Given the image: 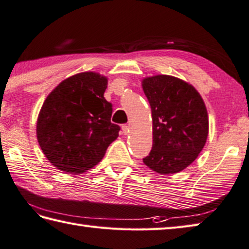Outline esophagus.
<instances>
[{"label": "esophagus", "instance_id": "34e87169", "mask_svg": "<svg viewBox=\"0 0 249 249\" xmlns=\"http://www.w3.org/2000/svg\"><path fill=\"white\" fill-rule=\"evenodd\" d=\"M122 130H123V134L124 135H127L129 133V126L128 125H123L122 126Z\"/></svg>", "mask_w": 249, "mask_h": 249}]
</instances>
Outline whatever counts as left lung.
I'll use <instances>...</instances> for the list:
<instances>
[{"label":"left lung","instance_id":"left-lung-1","mask_svg":"<svg viewBox=\"0 0 249 249\" xmlns=\"http://www.w3.org/2000/svg\"><path fill=\"white\" fill-rule=\"evenodd\" d=\"M152 112L153 144L143 163L162 175L181 172L198 157L208 136V115L198 91L170 75L142 81Z\"/></svg>","mask_w":249,"mask_h":249}]
</instances>
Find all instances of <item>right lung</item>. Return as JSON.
<instances>
[{"label": "right lung", "instance_id": "right-lung-1", "mask_svg": "<svg viewBox=\"0 0 249 249\" xmlns=\"http://www.w3.org/2000/svg\"><path fill=\"white\" fill-rule=\"evenodd\" d=\"M108 79L95 72L68 77L44 101L36 123L38 144L56 168L81 174L104 158L120 126L111 123L104 97Z\"/></svg>", "mask_w": 249, "mask_h": 249}]
</instances>
